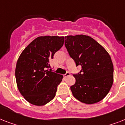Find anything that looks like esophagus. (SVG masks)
<instances>
[{"label":"esophagus","mask_w":125,"mask_h":125,"mask_svg":"<svg viewBox=\"0 0 125 125\" xmlns=\"http://www.w3.org/2000/svg\"><path fill=\"white\" fill-rule=\"evenodd\" d=\"M69 75H70V73L67 72V73H65V74L63 76H64V77H67V76H69Z\"/></svg>","instance_id":"1"}]
</instances>
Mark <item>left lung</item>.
<instances>
[{"mask_svg":"<svg viewBox=\"0 0 125 125\" xmlns=\"http://www.w3.org/2000/svg\"><path fill=\"white\" fill-rule=\"evenodd\" d=\"M65 46L82 69L73 74L76 82L71 86L73 96L80 102L92 104L103 100L114 82V65L106 49L90 36H67Z\"/></svg>","mask_w":125,"mask_h":125,"instance_id":"obj_1","label":"left lung"}]
</instances>
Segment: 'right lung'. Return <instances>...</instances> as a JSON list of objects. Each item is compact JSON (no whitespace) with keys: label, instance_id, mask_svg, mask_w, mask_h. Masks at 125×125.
<instances>
[{"label":"right lung","instance_id":"obj_1","mask_svg":"<svg viewBox=\"0 0 125 125\" xmlns=\"http://www.w3.org/2000/svg\"><path fill=\"white\" fill-rule=\"evenodd\" d=\"M64 43L63 36H40L19 57L15 68L17 85L32 104L43 106L52 100L63 76L51 71L50 61Z\"/></svg>","mask_w":125,"mask_h":125}]
</instances>
